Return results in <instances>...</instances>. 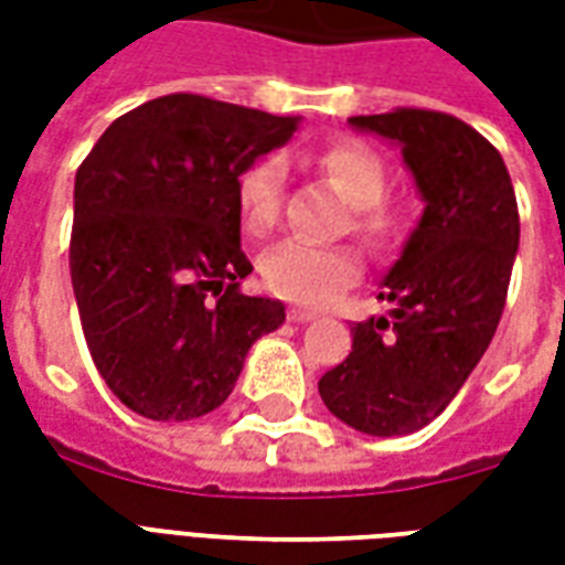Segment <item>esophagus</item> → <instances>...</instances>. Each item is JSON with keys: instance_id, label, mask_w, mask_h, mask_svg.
I'll return each mask as SVG.
<instances>
[{"instance_id": "34e87169", "label": "esophagus", "mask_w": 565, "mask_h": 565, "mask_svg": "<svg viewBox=\"0 0 565 565\" xmlns=\"http://www.w3.org/2000/svg\"><path fill=\"white\" fill-rule=\"evenodd\" d=\"M287 318L294 320V323H308V320H315L318 315H315V311H306V308H290Z\"/></svg>"}]
</instances>
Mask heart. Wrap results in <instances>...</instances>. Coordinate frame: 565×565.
<instances>
[{
    "label": "heart",
    "mask_w": 565,
    "mask_h": 565,
    "mask_svg": "<svg viewBox=\"0 0 565 565\" xmlns=\"http://www.w3.org/2000/svg\"><path fill=\"white\" fill-rule=\"evenodd\" d=\"M320 172L330 178L356 214V230L369 242H384L393 230V217L379 202L387 190V169L372 148L360 141H335L318 153ZM284 160L266 153L238 174V211L254 235L269 233L281 214ZM363 259L356 250L342 245H315L306 238H287L269 247L259 259V275L271 294L299 306H327L344 287L360 278Z\"/></svg>",
    "instance_id": "1"
}]
</instances>
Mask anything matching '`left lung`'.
<instances>
[{"mask_svg":"<svg viewBox=\"0 0 565 565\" xmlns=\"http://www.w3.org/2000/svg\"><path fill=\"white\" fill-rule=\"evenodd\" d=\"M348 124L399 148L424 214L381 281L391 311L351 327V354L318 391L342 424L408 436L448 408L497 332L521 242L518 199L499 150L457 117L396 108Z\"/></svg>","mask_w":565,"mask_h":565,"instance_id":"1","label":"left lung"}]
</instances>
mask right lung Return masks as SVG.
I'll use <instances>...</instances> for the list:
<instances>
[{"label":"right lung","mask_w":565,"mask_h":565,"mask_svg":"<svg viewBox=\"0 0 565 565\" xmlns=\"http://www.w3.org/2000/svg\"><path fill=\"white\" fill-rule=\"evenodd\" d=\"M278 117L172 93L105 129L75 174L72 287L99 375L150 420H193L226 403L284 306L238 290V174L294 139Z\"/></svg>","instance_id":"right-lung-1"}]
</instances>
